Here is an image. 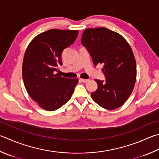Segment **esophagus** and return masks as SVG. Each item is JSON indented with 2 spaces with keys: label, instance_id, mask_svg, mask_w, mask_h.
Masks as SVG:
<instances>
[{
  "label": "esophagus",
  "instance_id": "1",
  "mask_svg": "<svg viewBox=\"0 0 159 159\" xmlns=\"http://www.w3.org/2000/svg\"><path fill=\"white\" fill-rule=\"evenodd\" d=\"M80 81L81 82H83V83H87V82H88V79H80Z\"/></svg>",
  "mask_w": 159,
  "mask_h": 159
}]
</instances>
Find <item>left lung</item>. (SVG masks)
Segmentation results:
<instances>
[{
    "label": "left lung",
    "instance_id": "obj_1",
    "mask_svg": "<svg viewBox=\"0 0 159 159\" xmlns=\"http://www.w3.org/2000/svg\"><path fill=\"white\" fill-rule=\"evenodd\" d=\"M81 43L94 65L102 64L106 80L95 79L98 88L92 99L101 107L114 110L128 99L136 80V62L129 43L119 33L106 28H88Z\"/></svg>",
    "mask_w": 159,
    "mask_h": 159
}]
</instances>
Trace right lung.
<instances>
[{
	"mask_svg": "<svg viewBox=\"0 0 159 159\" xmlns=\"http://www.w3.org/2000/svg\"><path fill=\"white\" fill-rule=\"evenodd\" d=\"M77 30L51 29L32 40L25 52L22 76L28 94L42 108L53 111L71 99L77 79H67L56 72L62 65V53L74 42Z\"/></svg>",
	"mask_w": 159,
	"mask_h": 159,
	"instance_id": "add662e5",
	"label": "right lung"
}]
</instances>
